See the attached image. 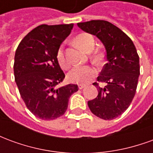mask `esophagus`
Listing matches in <instances>:
<instances>
[{
  "mask_svg": "<svg viewBox=\"0 0 153 153\" xmlns=\"http://www.w3.org/2000/svg\"><path fill=\"white\" fill-rule=\"evenodd\" d=\"M84 87H85V85H83V84H79V89H83Z\"/></svg>",
  "mask_w": 153,
  "mask_h": 153,
  "instance_id": "1",
  "label": "esophagus"
}]
</instances>
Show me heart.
Segmentation results:
<instances>
[{
	"label": "heart",
	"instance_id": "obj_1",
	"mask_svg": "<svg viewBox=\"0 0 153 153\" xmlns=\"http://www.w3.org/2000/svg\"><path fill=\"white\" fill-rule=\"evenodd\" d=\"M75 42L87 52L92 51L95 46L94 38L88 33H82L77 35ZM93 58L94 60L99 61L102 59V55L100 53L93 54ZM56 60L59 65L62 69H67L70 66V61L67 58L63 46H60L57 50ZM96 74L97 70L94 67L91 65H79L74 66L70 70V72L67 74V79L71 83H85L95 76Z\"/></svg>",
	"mask_w": 153,
	"mask_h": 153
}]
</instances>
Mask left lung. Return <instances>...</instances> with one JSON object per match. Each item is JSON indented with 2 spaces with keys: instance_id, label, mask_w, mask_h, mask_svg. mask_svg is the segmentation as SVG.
Instances as JSON below:
<instances>
[{
  "instance_id": "left-lung-1",
  "label": "left lung",
  "mask_w": 153,
  "mask_h": 153,
  "mask_svg": "<svg viewBox=\"0 0 153 153\" xmlns=\"http://www.w3.org/2000/svg\"><path fill=\"white\" fill-rule=\"evenodd\" d=\"M82 30L95 35L106 48L107 63L93 85L98 90L96 98L88 105L93 114L103 120L118 117L132 102L140 74L139 56L133 41L128 35L106 20L78 23ZM99 82L106 83L100 87Z\"/></svg>"
}]
</instances>
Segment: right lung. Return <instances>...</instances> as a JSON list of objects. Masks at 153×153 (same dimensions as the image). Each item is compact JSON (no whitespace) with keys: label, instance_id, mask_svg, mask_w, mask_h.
<instances>
[{"label":"right lung","instance_id":"1","mask_svg":"<svg viewBox=\"0 0 153 153\" xmlns=\"http://www.w3.org/2000/svg\"><path fill=\"white\" fill-rule=\"evenodd\" d=\"M74 27L70 25H42L22 39L16 49L14 74L22 99L35 116L51 120L63 115L76 84L57 88L65 74L56 60L60 44Z\"/></svg>","mask_w":153,"mask_h":153}]
</instances>
